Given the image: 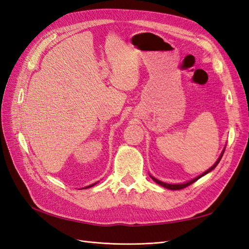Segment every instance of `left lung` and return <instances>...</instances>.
Listing matches in <instances>:
<instances>
[{"label":"left lung","mask_w":249,"mask_h":249,"mask_svg":"<svg viewBox=\"0 0 249 249\" xmlns=\"http://www.w3.org/2000/svg\"><path fill=\"white\" fill-rule=\"evenodd\" d=\"M224 150H225V147L223 148V150L221 152V154H220V156H219V158H218L217 159V161L215 162V164L213 165L212 167L211 168H209L208 170H206L205 172L203 173H201L200 176H198V177H196L195 178H193V179H191V180H188V182H186V183H183V184H167V183H164V182H162V180H159V179H157L156 178H154V177H152V176H149L150 178H152L155 182L158 184V185H160V186H162V187H164V188H166V189H169V190H179V189H183V188H186L187 186H189V185H191V184H193L194 182H196V180L198 179V178H200L201 177H203V176H206L207 173H209L210 171H212L217 165H218V163L220 162V160H221V158H222V156H223V153H224Z\"/></svg>","instance_id":"left-lung-1"}]
</instances>
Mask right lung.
Masks as SVG:
<instances>
[{
  "label": "right lung",
  "instance_id": "obj_1",
  "mask_svg": "<svg viewBox=\"0 0 249 249\" xmlns=\"http://www.w3.org/2000/svg\"><path fill=\"white\" fill-rule=\"evenodd\" d=\"M95 184H97V183H94V184H92V185H89V186L85 187V189H87V188H90V187H93ZM82 189H84V188H82Z\"/></svg>",
  "mask_w": 249,
  "mask_h": 249
}]
</instances>
